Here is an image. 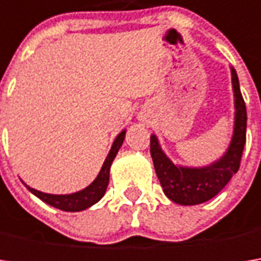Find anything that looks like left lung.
<instances>
[{"label":"left lung","instance_id":"obj_1","mask_svg":"<svg viewBox=\"0 0 261 261\" xmlns=\"http://www.w3.org/2000/svg\"><path fill=\"white\" fill-rule=\"evenodd\" d=\"M229 69L234 91V129L229 145L218 160L202 167L175 164L163 151L156 135H151V156L156 177L164 195L177 205L193 206L211 200L228 185L240 168L246 145L247 110L237 71L232 66Z\"/></svg>","mask_w":261,"mask_h":261}]
</instances>
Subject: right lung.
<instances>
[{
    "instance_id": "1",
    "label": "right lung",
    "mask_w": 261,
    "mask_h": 261,
    "mask_svg": "<svg viewBox=\"0 0 261 261\" xmlns=\"http://www.w3.org/2000/svg\"><path fill=\"white\" fill-rule=\"evenodd\" d=\"M126 129H123L119 135L116 136L112 148L109 151V154L106 156L105 163L100 168L98 174L93 180V183L87 186L86 189L75 192V193H69V195H52V193H43L40 190H36L33 187L27 186L23 181V185L33 193L37 196L40 200H43L47 205L54 206L56 209H61V211H65V212H80V211H86L88 207H91L95 205L106 193V189L109 185V178H110V167L113 160L117 155L120 146L123 144V139H125Z\"/></svg>"
}]
</instances>
